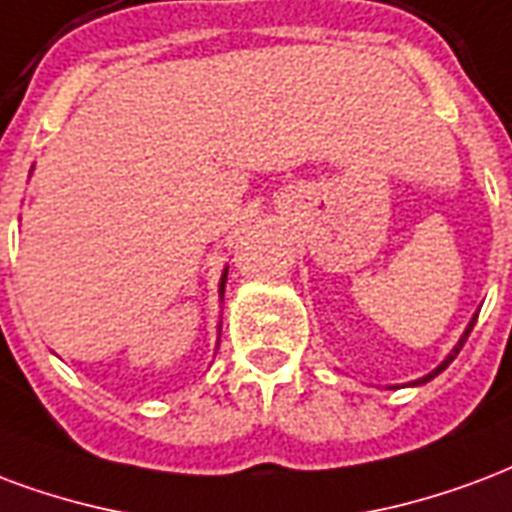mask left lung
Returning <instances> with one entry per match:
<instances>
[{
  "label": "left lung",
  "instance_id": "obj_1",
  "mask_svg": "<svg viewBox=\"0 0 512 512\" xmlns=\"http://www.w3.org/2000/svg\"><path fill=\"white\" fill-rule=\"evenodd\" d=\"M475 320H478V317H475ZM475 320H472V323H469V328H467V331H464V336H461V342H458V347H456V350L450 352L448 358H445V361L439 363V366H437V369H434V372H431V374H426V377H423V380H418V382H429L431 377H437L439 372H445V369H448V363L453 361V358H456V355H458V350H461V347H464V342H467V336H469V333H472V328H475Z\"/></svg>",
  "mask_w": 512,
  "mask_h": 512
}]
</instances>
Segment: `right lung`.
<instances>
[{"mask_svg":"<svg viewBox=\"0 0 512 512\" xmlns=\"http://www.w3.org/2000/svg\"><path fill=\"white\" fill-rule=\"evenodd\" d=\"M225 279H227V271L222 274V285H219V293H222V295H225Z\"/></svg>","mask_w":512,"mask_h":512,"instance_id":"right-lung-1","label":"right lung"}]
</instances>
